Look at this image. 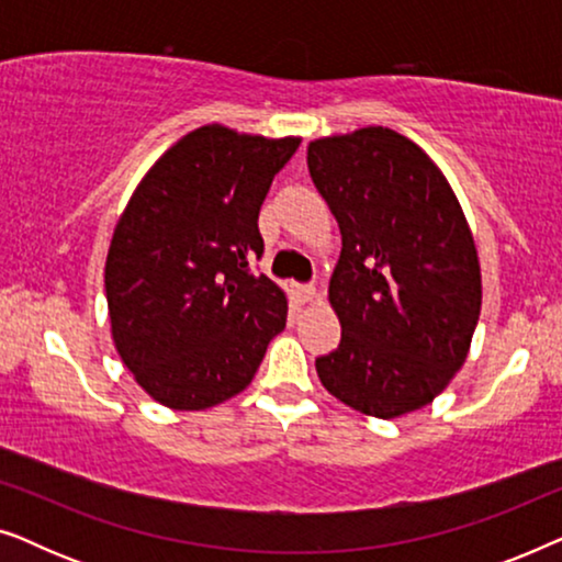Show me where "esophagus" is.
<instances>
[{"instance_id": "obj_1", "label": "esophagus", "mask_w": 562, "mask_h": 562, "mask_svg": "<svg viewBox=\"0 0 562 562\" xmlns=\"http://www.w3.org/2000/svg\"><path fill=\"white\" fill-rule=\"evenodd\" d=\"M296 294H299V299H302V302H312V299L317 296V289H314L312 283H299Z\"/></svg>"}]
</instances>
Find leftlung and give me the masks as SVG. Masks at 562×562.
Masks as SVG:
<instances>
[{"instance_id": "left-lung-1", "label": "left lung", "mask_w": 562, "mask_h": 562, "mask_svg": "<svg viewBox=\"0 0 562 562\" xmlns=\"http://www.w3.org/2000/svg\"><path fill=\"white\" fill-rule=\"evenodd\" d=\"M306 164L342 233L329 279L342 337L317 358L322 386L368 417L422 409L465 363L479 325L465 214L427 153L389 127L319 137Z\"/></svg>"}]
</instances>
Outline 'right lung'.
<instances>
[{
  "mask_svg": "<svg viewBox=\"0 0 562 562\" xmlns=\"http://www.w3.org/2000/svg\"><path fill=\"white\" fill-rule=\"evenodd\" d=\"M299 143L204 125L130 196L104 268L112 340L164 406L199 412L240 394L286 327V296L250 263L263 256L260 204Z\"/></svg>",
  "mask_w": 562,
  "mask_h": 562,
  "instance_id": "add662e5",
  "label": "right lung"
}]
</instances>
